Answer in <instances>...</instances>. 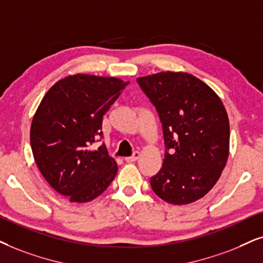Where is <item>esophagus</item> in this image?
<instances>
[{"label":"esophagus","mask_w":263,"mask_h":263,"mask_svg":"<svg viewBox=\"0 0 263 263\" xmlns=\"http://www.w3.org/2000/svg\"><path fill=\"white\" fill-rule=\"evenodd\" d=\"M138 156H139L138 153H134V155L132 156H127V158H125V161L126 162H135L138 159Z\"/></svg>","instance_id":"34e87169"}]
</instances>
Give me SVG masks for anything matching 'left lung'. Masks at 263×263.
I'll return each mask as SVG.
<instances>
[{"label":"left lung","mask_w":263,"mask_h":263,"mask_svg":"<svg viewBox=\"0 0 263 263\" xmlns=\"http://www.w3.org/2000/svg\"><path fill=\"white\" fill-rule=\"evenodd\" d=\"M137 82L158 111L165 159L151 178L162 200L184 205L218 181L229 153V121L214 89L187 72L161 71Z\"/></svg>","instance_id":"1"}]
</instances>
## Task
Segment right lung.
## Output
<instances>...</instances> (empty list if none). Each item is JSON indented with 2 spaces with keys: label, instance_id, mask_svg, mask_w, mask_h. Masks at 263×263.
I'll use <instances>...</instances> for the list:
<instances>
[{
  "label": "right lung",
  "instance_id": "1",
  "mask_svg": "<svg viewBox=\"0 0 263 263\" xmlns=\"http://www.w3.org/2000/svg\"><path fill=\"white\" fill-rule=\"evenodd\" d=\"M127 85L116 78L70 75L40 103L30 129L32 154L49 185L71 202L93 200L115 178L118 165L107 147H89L103 137V116Z\"/></svg>",
  "mask_w": 263,
  "mask_h": 263
}]
</instances>
